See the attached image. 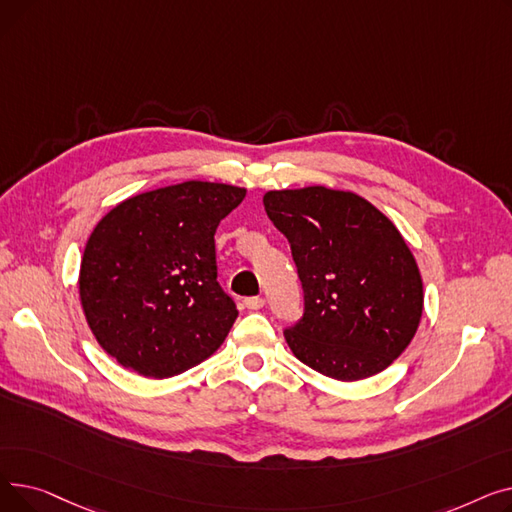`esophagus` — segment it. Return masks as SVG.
<instances>
[{"instance_id": "34e87169", "label": "esophagus", "mask_w": 512, "mask_h": 512, "mask_svg": "<svg viewBox=\"0 0 512 512\" xmlns=\"http://www.w3.org/2000/svg\"><path fill=\"white\" fill-rule=\"evenodd\" d=\"M263 305H265V301H263L261 297H249V299H245V307H247V309L257 311V309H261Z\"/></svg>"}]
</instances>
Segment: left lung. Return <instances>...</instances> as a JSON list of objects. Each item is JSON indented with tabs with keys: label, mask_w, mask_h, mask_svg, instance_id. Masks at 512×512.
<instances>
[{
	"label": "left lung",
	"mask_w": 512,
	"mask_h": 512,
	"mask_svg": "<svg viewBox=\"0 0 512 512\" xmlns=\"http://www.w3.org/2000/svg\"><path fill=\"white\" fill-rule=\"evenodd\" d=\"M263 205L288 238L305 313L284 332L301 363L340 382L371 378L413 340L423 282L405 238L351 191H267Z\"/></svg>",
	"instance_id": "obj_1"
}]
</instances>
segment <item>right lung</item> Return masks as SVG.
Listing matches in <instances>:
<instances>
[{
    "label": "right lung",
    "instance_id": "1",
    "mask_svg": "<svg viewBox=\"0 0 512 512\" xmlns=\"http://www.w3.org/2000/svg\"><path fill=\"white\" fill-rule=\"evenodd\" d=\"M247 191L188 180L107 211L80 261L78 292L103 351L164 380L209 359L238 317L218 284L215 230Z\"/></svg>",
    "mask_w": 512,
    "mask_h": 512
}]
</instances>
